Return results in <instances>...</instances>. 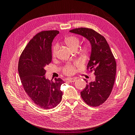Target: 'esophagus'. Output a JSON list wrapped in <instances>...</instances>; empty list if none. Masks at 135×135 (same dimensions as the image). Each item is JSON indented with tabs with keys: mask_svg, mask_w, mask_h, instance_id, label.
Wrapping results in <instances>:
<instances>
[{
	"mask_svg": "<svg viewBox=\"0 0 135 135\" xmlns=\"http://www.w3.org/2000/svg\"><path fill=\"white\" fill-rule=\"evenodd\" d=\"M76 78H68V80L69 81H70V82H74V81H76Z\"/></svg>",
	"mask_w": 135,
	"mask_h": 135,
	"instance_id": "1",
	"label": "esophagus"
}]
</instances>
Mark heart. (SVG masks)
Returning a JSON list of instances; mask_svg holds the SVG:
<instances>
[{
    "label": "heart",
    "instance_id": "obj_1",
    "mask_svg": "<svg viewBox=\"0 0 135 135\" xmlns=\"http://www.w3.org/2000/svg\"><path fill=\"white\" fill-rule=\"evenodd\" d=\"M64 43L65 45L70 49V50L74 51L77 50L80 44V40L76 36H69L64 40ZM59 49V46L57 44H55L53 46L52 48V56L53 57H56L57 54ZM83 52L84 54H87V48H84L83 50ZM74 66L72 65H68L64 68V71L65 74H71L74 72Z\"/></svg>",
    "mask_w": 135,
    "mask_h": 135
}]
</instances>
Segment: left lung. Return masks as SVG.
Segmentation results:
<instances>
[{
  "label": "left lung",
  "mask_w": 135,
  "mask_h": 135,
  "mask_svg": "<svg viewBox=\"0 0 135 135\" xmlns=\"http://www.w3.org/2000/svg\"><path fill=\"white\" fill-rule=\"evenodd\" d=\"M70 32L86 38L91 46L87 70L93 71L95 80L88 83L80 92L84 101L91 107L103 104L112 92L116 75L117 64L107 40L91 28L80 27Z\"/></svg>",
  "instance_id": "obj_1"
}]
</instances>
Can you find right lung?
Returning <instances> with one entry per match:
<instances>
[{"instance_id": "1", "label": "right lung", "mask_w": 135, "mask_h": 135, "mask_svg": "<svg viewBox=\"0 0 135 135\" xmlns=\"http://www.w3.org/2000/svg\"><path fill=\"white\" fill-rule=\"evenodd\" d=\"M57 30L39 32L28 42L20 56L18 71L25 92L34 103L44 109L56 107L62 100L61 78L47 79L46 67L52 61V43Z\"/></svg>"}]
</instances>
